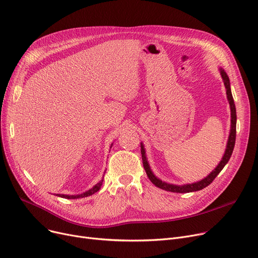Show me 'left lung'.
Returning a JSON list of instances; mask_svg holds the SVG:
<instances>
[{"instance_id": "1", "label": "left lung", "mask_w": 258, "mask_h": 258, "mask_svg": "<svg viewBox=\"0 0 258 258\" xmlns=\"http://www.w3.org/2000/svg\"><path fill=\"white\" fill-rule=\"evenodd\" d=\"M220 72H221L222 78L224 80L227 98H228V101H229V104H230V110H231V130H230V135H229V139H228V142H227V147H226L224 157L222 158L219 165L216 166L214 168V170H212L205 179H203V180H201L199 182H196V183L185 184V185H173V184L162 182L160 179H158L156 175L153 173L150 165H148V162H147L146 155H145V151H144V146L141 143L142 162H143V166H144V169L146 171L147 177H148V179L151 180V182L153 184H155L157 187H159L161 189H163V190L170 191V192L186 194V192L198 191V190H201V189H203V188L207 187L209 184L212 183V181L215 179L216 175H218L222 171V169L228 163L230 157H231V155L233 153V148H234V144H235V138H236V110H235L234 100H233V97H232L231 89H230L229 77H228L227 73L222 69V68L220 69Z\"/></svg>"}]
</instances>
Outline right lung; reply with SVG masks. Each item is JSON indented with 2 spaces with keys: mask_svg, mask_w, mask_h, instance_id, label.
Segmentation results:
<instances>
[{
  "mask_svg": "<svg viewBox=\"0 0 258 258\" xmlns=\"http://www.w3.org/2000/svg\"><path fill=\"white\" fill-rule=\"evenodd\" d=\"M102 182H103V180H101L99 183H97V184L95 185L93 188H91L90 190H88V191H86V192H84V194H81V195H77V196L56 195V196H58V197H60V198H64V199H79V198H86V197H89V196H92V195H94L95 192H97V191L99 190V189H100L101 185H102Z\"/></svg>",
  "mask_w": 258,
  "mask_h": 258,
  "instance_id": "right-lung-1",
  "label": "right lung"
}]
</instances>
